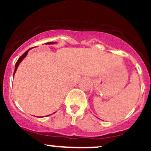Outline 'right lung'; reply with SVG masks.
I'll return each mask as SVG.
<instances>
[{"label":"right lung","instance_id":"obj_1","mask_svg":"<svg viewBox=\"0 0 151 151\" xmlns=\"http://www.w3.org/2000/svg\"><path fill=\"white\" fill-rule=\"evenodd\" d=\"M55 43H56V42H48V43H46V45H53V44H55ZM30 49H29V50H30ZM29 50H26V51L25 52V53H24V54H22V55L21 56V57L18 59V60H17V63H16V65H15V69H14V73H13V76H14V75H15V73H16V71H17V68H18L19 65V63L22 62V60H23L24 58L26 57V55L28 54V52H29Z\"/></svg>","mask_w":151,"mask_h":151}]
</instances>
